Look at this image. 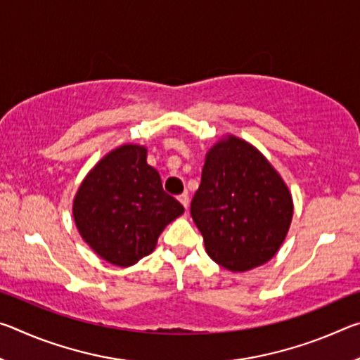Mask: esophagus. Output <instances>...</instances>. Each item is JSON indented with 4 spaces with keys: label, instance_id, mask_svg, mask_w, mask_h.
Returning <instances> with one entry per match:
<instances>
[{
    "label": "esophagus",
    "instance_id": "esophagus-1",
    "mask_svg": "<svg viewBox=\"0 0 360 360\" xmlns=\"http://www.w3.org/2000/svg\"><path fill=\"white\" fill-rule=\"evenodd\" d=\"M178 200L181 202V205L184 206V208L187 210L188 208V195L187 193H182V195H179L178 197Z\"/></svg>",
    "mask_w": 360,
    "mask_h": 360
}]
</instances>
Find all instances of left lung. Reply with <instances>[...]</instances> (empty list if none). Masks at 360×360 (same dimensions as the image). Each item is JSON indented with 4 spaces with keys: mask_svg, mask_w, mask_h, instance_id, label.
<instances>
[{
    "mask_svg": "<svg viewBox=\"0 0 360 360\" xmlns=\"http://www.w3.org/2000/svg\"><path fill=\"white\" fill-rule=\"evenodd\" d=\"M191 214L210 257L230 271H248L281 248L294 203L271 163L252 144L229 135L206 154Z\"/></svg>",
    "mask_w": 360,
    "mask_h": 360,
    "instance_id": "1",
    "label": "left lung"
}]
</instances>
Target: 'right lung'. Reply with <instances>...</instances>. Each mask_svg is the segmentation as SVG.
<instances>
[{
    "label": "right lung",
    "instance_id": "1",
    "mask_svg": "<svg viewBox=\"0 0 360 360\" xmlns=\"http://www.w3.org/2000/svg\"><path fill=\"white\" fill-rule=\"evenodd\" d=\"M148 150L124 144L106 154L85 176L72 202L84 241L117 266L135 265L157 246L158 235L184 212L146 162Z\"/></svg>",
    "mask_w": 360,
    "mask_h": 360
}]
</instances>
